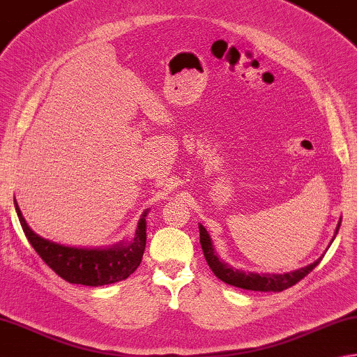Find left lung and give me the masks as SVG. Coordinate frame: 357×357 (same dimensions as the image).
Returning <instances> with one entry per match:
<instances>
[{
  "instance_id": "1",
  "label": "left lung",
  "mask_w": 357,
  "mask_h": 357,
  "mask_svg": "<svg viewBox=\"0 0 357 357\" xmlns=\"http://www.w3.org/2000/svg\"><path fill=\"white\" fill-rule=\"evenodd\" d=\"M340 222L342 220H339L337 228H336V231H334V236H333L330 243H333V240L337 236ZM199 229H200V245H202V250H203V254H205V259L208 261L209 268L222 282L228 283V285H232V287H237V288L280 293V291L293 287L297 282L302 280L305 275L314 270V268L319 265V261L322 260V257H319L316 261H312V264L301 268V270L283 273V274H257V273H251V271L246 273L245 270H238V268L231 266L227 264V261L220 260L219 256L215 254L214 245H213V242H211V237L208 234L206 228L203 227L202 223H199Z\"/></svg>"
}]
</instances>
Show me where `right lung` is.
I'll return each instance as SVG.
<instances>
[{
  "label": "right lung",
  "instance_id": "right-lung-1",
  "mask_svg": "<svg viewBox=\"0 0 357 357\" xmlns=\"http://www.w3.org/2000/svg\"><path fill=\"white\" fill-rule=\"evenodd\" d=\"M17 215L29 242L49 268L69 283L86 287H101L121 282L140 265L146 246V215L148 209L138 220L132 240H121L107 248H77L52 242L36 234L21 214L17 200Z\"/></svg>",
  "mask_w": 357,
  "mask_h": 357
}]
</instances>
